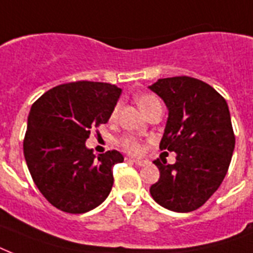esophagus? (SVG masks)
<instances>
[{"label": "esophagus", "mask_w": 253, "mask_h": 253, "mask_svg": "<svg viewBox=\"0 0 253 253\" xmlns=\"http://www.w3.org/2000/svg\"><path fill=\"white\" fill-rule=\"evenodd\" d=\"M127 162H130V163H134V164H136V166L139 167H142V166H146L147 160H144V159H127Z\"/></svg>", "instance_id": "34e87169"}]
</instances>
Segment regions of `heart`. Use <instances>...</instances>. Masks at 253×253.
Wrapping results in <instances>:
<instances>
[{
  "instance_id": "obj_1",
  "label": "heart",
  "mask_w": 253,
  "mask_h": 253,
  "mask_svg": "<svg viewBox=\"0 0 253 253\" xmlns=\"http://www.w3.org/2000/svg\"><path fill=\"white\" fill-rule=\"evenodd\" d=\"M136 102H138L139 107L142 109L143 113L147 114L155 105L160 103V101L152 94H140L136 97ZM117 110H118V107H115L114 110H113V115H115ZM119 146L122 147L125 151H127V152H130V154H138L139 151H140L139 143L136 142L134 138H130V136H126V138L121 139V140H119Z\"/></svg>"
}]
</instances>
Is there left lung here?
I'll return each instance as SVG.
<instances>
[{
    "label": "left lung",
    "instance_id": "obj_1",
    "mask_svg": "<svg viewBox=\"0 0 253 253\" xmlns=\"http://www.w3.org/2000/svg\"><path fill=\"white\" fill-rule=\"evenodd\" d=\"M168 107L160 150L176 163L155 160L160 178L150 188L160 206L176 212L201 208L219 188L231 163L235 135L226 99L193 77L160 79L148 86Z\"/></svg>",
    "mask_w": 253,
    "mask_h": 253
}]
</instances>
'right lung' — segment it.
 <instances>
[{
	"label": "right lung",
	"mask_w": 253,
	"mask_h": 253,
	"mask_svg": "<svg viewBox=\"0 0 253 253\" xmlns=\"http://www.w3.org/2000/svg\"><path fill=\"white\" fill-rule=\"evenodd\" d=\"M122 89L107 83L76 81L55 86L30 110L23 154L34 182L61 211L83 214L106 200L118 151L95 156L85 144L90 130L107 123Z\"/></svg>",
	"instance_id": "right-lung-1"
}]
</instances>
